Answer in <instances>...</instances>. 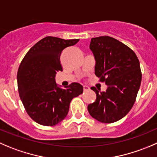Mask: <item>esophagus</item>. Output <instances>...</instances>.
Masks as SVG:
<instances>
[{
	"mask_svg": "<svg viewBox=\"0 0 157 157\" xmlns=\"http://www.w3.org/2000/svg\"><path fill=\"white\" fill-rule=\"evenodd\" d=\"M89 86H83V90L84 91H87V90H89Z\"/></svg>",
	"mask_w": 157,
	"mask_h": 157,
	"instance_id": "34e87169",
	"label": "esophagus"
}]
</instances>
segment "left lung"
<instances>
[{"label": "left lung", "instance_id": "1", "mask_svg": "<svg viewBox=\"0 0 157 157\" xmlns=\"http://www.w3.org/2000/svg\"><path fill=\"white\" fill-rule=\"evenodd\" d=\"M90 49L96 60V76L108 87L100 93L91 87L97 99L87 109L100 122H117L128 113L136 101L142 79L139 59L129 47L109 36L92 38Z\"/></svg>", "mask_w": 157, "mask_h": 157}]
</instances>
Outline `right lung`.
<instances>
[{"label": "right lung", "instance_id": "1", "mask_svg": "<svg viewBox=\"0 0 157 157\" xmlns=\"http://www.w3.org/2000/svg\"><path fill=\"white\" fill-rule=\"evenodd\" d=\"M78 41L46 36L29 50L20 64L17 76L20 98L30 118L40 125L51 127L63 121L72 99L83 93L78 83L61 89L55 82L56 73L63 71L62 51Z\"/></svg>", "mask_w": 157, "mask_h": 157}]
</instances>
